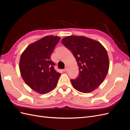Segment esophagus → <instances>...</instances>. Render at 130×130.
Here are the masks:
<instances>
[{
    "instance_id": "34e87169",
    "label": "esophagus",
    "mask_w": 130,
    "mask_h": 130,
    "mask_svg": "<svg viewBox=\"0 0 130 130\" xmlns=\"http://www.w3.org/2000/svg\"><path fill=\"white\" fill-rule=\"evenodd\" d=\"M67 68H64V69H63V72H67Z\"/></svg>"
}]
</instances>
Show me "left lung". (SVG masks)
Returning <instances> with one entry per match:
<instances>
[{
  "instance_id": "8db88e82",
  "label": "left lung",
  "mask_w": 130,
  "mask_h": 130,
  "mask_svg": "<svg viewBox=\"0 0 130 130\" xmlns=\"http://www.w3.org/2000/svg\"><path fill=\"white\" fill-rule=\"evenodd\" d=\"M61 42L71 51L79 67L77 77L71 79L74 88L84 93L96 89L104 81L109 69L105 48L99 42L84 36H70Z\"/></svg>"
}]
</instances>
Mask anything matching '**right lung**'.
Listing matches in <instances>:
<instances>
[{"label": "right lung", "instance_id": "1", "mask_svg": "<svg viewBox=\"0 0 130 130\" xmlns=\"http://www.w3.org/2000/svg\"><path fill=\"white\" fill-rule=\"evenodd\" d=\"M60 40L58 36H45L30 44L21 56L19 69L23 80L40 94L53 90L61 76L50 58Z\"/></svg>", "mask_w": 130, "mask_h": 130}]
</instances>
